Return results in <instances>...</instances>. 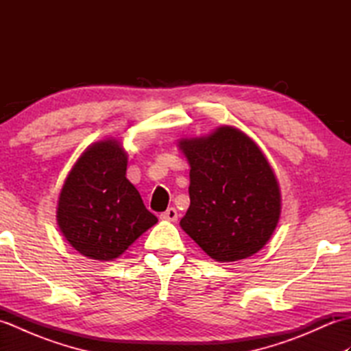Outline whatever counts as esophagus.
I'll use <instances>...</instances> for the list:
<instances>
[{"instance_id": "obj_1", "label": "esophagus", "mask_w": 351, "mask_h": 351, "mask_svg": "<svg viewBox=\"0 0 351 351\" xmlns=\"http://www.w3.org/2000/svg\"><path fill=\"white\" fill-rule=\"evenodd\" d=\"M161 220H166V221H176L178 220V211L175 208H169L167 211H164L161 215Z\"/></svg>"}]
</instances>
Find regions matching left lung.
Returning <instances> with one entry per match:
<instances>
[{
    "instance_id": "left-lung-1",
    "label": "left lung",
    "mask_w": 351,
    "mask_h": 351,
    "mask_svg": "<svg viewBox=\"0 0 351 351\" xmlns=\"http://www.w3.org/2000/svg\"><path fill=\"white\" fill-rule=\"evenodd\" d=\"M190 162V206L181 228L219 263L245 259L264 247L280 217V190L255 141L234 126L182 138Z\"/></svg>"
}]
</instances>
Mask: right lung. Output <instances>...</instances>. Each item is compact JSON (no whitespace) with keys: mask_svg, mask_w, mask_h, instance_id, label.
Masks as SVG:
<instances>
[{"mask_svg":"<svg viewBox=\"0 0 351 351\" xmlns=\"http://www.w3.org/2000/svg\"><path fill=\"white\" fill-rule=\"evenodd\" d=\"M126 162L121 141H96L81 154L63 184L58 228L73 249L90 259H116L158 221L126 180Z\"/></svg>","mask_w":351,"mask_h":351,"instance_id":"add662e5","label":"right lung"}]
</instances>
